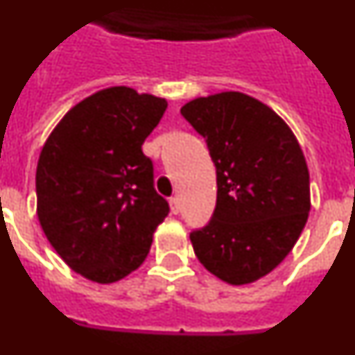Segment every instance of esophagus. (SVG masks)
<instances>
[{"label":"esophagus","mask_w":355,"mask_h":355,"mask_svg":"<svg viewBox=\"0 0 355 355\" xmlns=\"http://www.w3.org/2000/svg\"><path fill=\"white\" fill-rule=\"evenodd\" d=\"M168 205H171V211L174 213V215H178L180 213V200H178V197H171L168 199Z\"/></svg>","instance_id":"34e87169"}]
</instances>
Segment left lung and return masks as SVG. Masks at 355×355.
Instances as JSON below:
<instances>
[{"mask_svg":"<svg viewBox=\"0 0 355 355\" xmlns=\"http://www.w3.org/2000/svg\"><path fill=\"white\" fill-rule=\"evenodd\" d=\"M181 115L216 168L211 220L190 233L197 259L225 283H254L286 258L307 222L302 149L274 110L241 92L197 97Z\"/></svg>","mask_w":355,"mask_h":355,"instance_id":"8db88e82","label":"left lung"}]
</instances>
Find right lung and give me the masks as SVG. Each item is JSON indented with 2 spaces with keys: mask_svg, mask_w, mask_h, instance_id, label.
<instances>
[{
  "mask_svg": "<svg viewBox=\"0 0 355 355\" xmlns=\"http://www.w3.org/2000/svg\"><path fill=\"white\" fill-rule=\"evenodd\" d=\"M167 101L130 87L92 94L64 115L37 163V215L53 249L94 283H115L149 254L168 215L144 140Z\"/></svg>",
  "mask_w": 355,
  "mask_h": 355,
  "instance_id": "obj_1",
  "label": "right lung"
}]
</instances>
